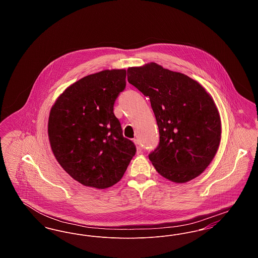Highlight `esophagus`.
<instances>
[{
	"mask_svg": "<svg viewBox=\"0 0 258 258\" xmlns=\"http://www.w3.org/2000/svg\"><path fill=\"white\" fill-rule=\"evenodd\" d=\"M134 142H135V146H136V152H137V154H140L141 152H142V147H141V145L138 143V141L135 139L134 140Z\"/></svg>",
	"mask_w": 258,
	"mask_h": 258,
	"instance_id": "34e87169",
	"label": "esophagus"
}]
</instances>
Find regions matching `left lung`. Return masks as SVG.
<instances>
[{
    "mask_svg": "<svg viewBox=\"0 0 258 258\" xmlns=\"http://www.w3.org/2000/svg\"><path fill=\"white\" fill-rule=\"evenodd\" d=\"M127 81L149 97L156 116L160 143L149 155L156 170L178 184L197 178L221 143V117L211 95L187 75L156 62L128 68Z\"/></svg>",
    "mask_w": 258,
    "mask_h": 258,
    "instance_id": "8db88e82",
    "label": "left lung"
}]
</instances>
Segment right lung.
<instances>
[{"mask_svg": "<svg viewBox=\"0 0 258 258\" xmlns=\"http://www.w3.org/2000/svg\"><path fill=\"white\" fill-rule=\"evenodd\" d=\"M125 70L90 74L68 87L49 113L48 137L59 164L80 184L106 188L118 183L135 155L113 112L125 88Z\"/></svg>", "mask_w": 258, "mask_h": 258, "instance_id": "1", "label": "right lung"}]
</instances>
